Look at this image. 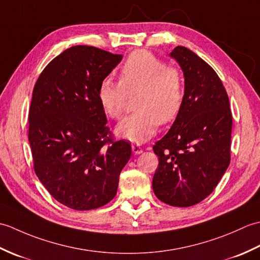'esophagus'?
Listing matches in <instances>:
<instances>
[{"instance_id": "esophagus-1", "label": "esophagus", "mask_w": 260, "mask_h": 260, "mask_svg": "<svg viewBox=\"0 0 260 260\" xmlns=\"http://www.w3.org/2000/svg\"><path fill=\"white\" fill-rule=\"evenodd\" d=\"M132 150H133V153L136 154V155H139V154H141L143 152L141 145H139V144H133V145H132Z\"/></svg>"}]
</instances>
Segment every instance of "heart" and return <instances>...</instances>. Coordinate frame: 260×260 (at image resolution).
I'll use <instances>...</instances> for the list:
<instances>
[{
    "mask_svg": "<svg viewBox=\"0 0 260 260\" xmlns=\"http://www.w3.org/2000/svg\"><path fill=\"white\" fill-rule=\"evenodd\" d=\"M137 92V112L126 116L116 132L125 140L143 143L155 134L159 123L168 124L179 115L184 98L183 81L178 69L168 67L153 53L135 51L120 68L119 82L110 78L101 82L98 101L107 116L118 119L127 98Z\"/></svg>",
    "mask_w": 260,
    "mask_h": 260,
    "instance_id": "heart-1",
    "label": "heart"
}]
</instances>
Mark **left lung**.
Masks as SVG:
<instances>
[{"label":"left lung","instance_id":"1","mask_svg":"<svg viewBox=\"0 0 260 260\" xmlns=\"http://www.w3.org/2000/svg\"><path fill=\"white\" fill-rule=\"evenodd\" d=\"M184 75V98L179 115L153 146L158 167L153 191L162 202L191 207L204 200L230 164L229 98L217 73L185 47L170 53Z\"/></svg>","mask_w":260,"mask_h":260}]
</instances>
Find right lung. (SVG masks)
Segmentation results:
<instances>
[{
    "label": "right lung",
    "mask_w": 260,
    "mask_h": 260,
    "mask_svg": "<svg viewBox=\"0 0 260 260\" xmlns=\"http://www.w3.org/2000/svg\"><path fill=\"white\" fill-rule=\"evenodd\" d=\"M121 58L95 47H71L48 63L33 88V168L49 193L70 209L112 201L132 155L128 142L113 139L98 101L99 85Z\"/></svg>",
    "instance_id": "1"
}]
</instances>
